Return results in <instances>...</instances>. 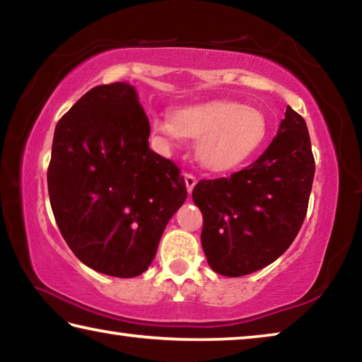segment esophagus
Returning a JSON list of instances; mask_svg holds the SVG:
<instances>
[{"instance_id":"1","label":"esophagus","mask_w":362,"mask_h":362,"mask_svg":"<svg viewBox=\"0 0 362 362\" xmlns=\"http://www.w3.org/2000/svg\"><path fill=\"white\" fill-rule=\"evenodd\" d=\"M185 185H187L188 193H192L194 185H196V177L193 174H188V173L185 174Z\"/></svg>"}]
</instances>
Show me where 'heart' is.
<instances>
[{"instance_id": "obj_1", "label": "heart", "mask_w": 362, "mask_h": 362, "mask_svg": "<svg viewBox=\"0 0 362 362\" xmlns=\"http://www.w3.org/2000/svg\"><path fill=\"white\" fill-rule=\"evenodd\" d=\"M151 132L166 146L196 139L201 166L223 173L255 155L268 134L262 110L233 100H209L175 110L170 118L155 116Z\"/></svg>"}]
</instances>
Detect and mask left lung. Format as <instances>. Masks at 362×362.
<instances>
[{"instance_id": "obj_1", "label": "left lung", "mask_w": 362, "mask_h": 362, "mask_svg": "<svg viewBox=\"0 0 362 362\" xmlns=\"http://www.w3.org/2000/svg\"><path fill=\"white\" fill-rule=\"evenodd\" d=\"M313 177L308 127L287 107L279 132L257 161L230 177L196 183L201 244L214 272L244 276L283 255L305 220Z\"/></svg>"}]
</instances>
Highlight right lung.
I'll return each mask as SVG.
<instances>
[{"label":"right lung","mask_w":362,"mask_h":362,"mask_svg":"<svg viewBox=\"0 0 362 362\" xmlns=\"http://www.w3.org/2000/svg\"><path fill=\"white\" fill-rule=\"evenodd\" d=\"M148 137V118L127 83L90 89L54 132V217L73 254L108 276L142 274L187 199L180 169L150 150Z\"/></svg>","instance_id":"right-lung-1"}]
</instances>
